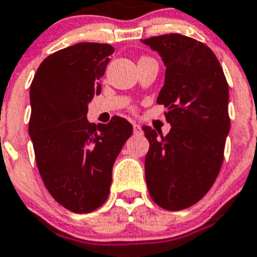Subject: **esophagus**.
Listing matches in <instances>:
<instances>
[{
  "mask_svg": "<svg viewBox=\"0 0 257 257\" xmlns=\"http://www.w3.org/2000/svg\"><path fill=\"white\" fill-rule=\"evenodd\" d=\"M133 132H135V135H142V133H144L141 125H140V124H136V122H133Z\"/></svg>",
  "mask_w": 257,
  "mask_h": 257,
  "instance_id": "1",
  "label": "esophagus"
}]
</instances>
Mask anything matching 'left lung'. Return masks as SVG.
Segmentation results:
<instances>
[{
    "label": "left lung",
    "mask_w": 257,
    "mask_h": 257,
    "mask_svg": "<svg viewBox=\"0 0 257 257\" xmlns=\"http://www.w3.org/2000/svg\"><path fill=\"white\" fill-rule=\"evenodd\" d=\"M166 64L158 103L168 108L167 136L142 126L150 149L145 175L151 199L168 211L199 202L216 181L230 129L229 86L215 53L180 33L142 40Z\"/></svg>",
    "instance_id": "8db88e82"
}]
</instances>
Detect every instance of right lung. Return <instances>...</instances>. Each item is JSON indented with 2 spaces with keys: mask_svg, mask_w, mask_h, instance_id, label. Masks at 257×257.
<instances>
[{
  "mask_svg": "<svg viewBox=\"0 0 257 257\" xmlns=\"http://www.w3.org/2000/svg\"><path fill=\"white\" fill-rule=\"evenodd\" d=\"M113 51L98 42L58 50L44 59L31 84L28 132L36 164L50 195L75 213L106 202L113 163L133 132L119 116L99 125L86 119Z\"/></svg>",
  "mask_w": 257,
  "mask_h": 257,
  "instance_id": "obj_1",
  "label": "right lung"
}]
</instances>
